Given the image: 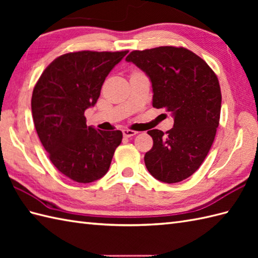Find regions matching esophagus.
<instances>
[{
  "instance_id": "34e87169",
  "label": "esophagus",
  "mask_w": 258,
  "mask_h": 258,
  "mask_svg": "<svg viewBox=\"0 0 258 258\" xmlns=\"http://www.w3.org/2000/svg\"><path fill=\"white\" fill-rule=\"evenodd\" d=\"M138 134V132H135V131L132 130H123V135L125 138H131V136H134Z\"/></svg>"
}]
</instances>
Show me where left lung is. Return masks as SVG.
<instances>
[{
    "instance_id": "1",
    "label": "left lung",
    "mask_w": 258,
    "mask_h": 258,
    "mask_svg": "<svg viewBox=\"0 0 258 258\" xmlns=\"http://www.w3.org/2000/svg\"><path fill=\"white\" fill-rule=\"evenodd\" d=\"M152 82L153 107L174 117L164 134L151 130L153 147L144 156L147 171L164 183L193 175L204 162L220 124L222 93L216 74L204 59L185 47L160 46L133 51L125 58Z\"/></svg>"
}]
</instances>
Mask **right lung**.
Segmentation results:
<instances>
[{
    "label": "right lung",
    "mask_w": 258,
    "mask_h": 258,
    "mask_svg": "<svg viewBox=\"0 0 258 258\" xmlns=\"http://www.w3.org/2000/svg\"><path fill=\"white\" fill-rule=\"evenodd\" d=\"M128 51H81L58 56L38 79L32 116L53 165L78 183H91L108 171L123 134L86 125L84 112L95 105L112 69Z\"/></svg>",
    "instance_id": "obj_1"
}]
</instances>
